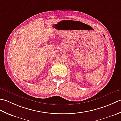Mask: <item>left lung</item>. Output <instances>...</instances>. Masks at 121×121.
Masks as SVG:
<instances>
[{
    "instance_id": "obj_1",
    "label": "left lung",
    "mask_w": 121,
    "mask_h": 121,
    "mask_svg": "<svg viewBox=\"0 0 121 121\" xmlns=\"http://www.w3.org/2000/svg\"><path fill=\"white\" fill-rule=\"evenodd\" d=\"M104 37H105V36H104Z\"/></svg>"
}]
</instances>
